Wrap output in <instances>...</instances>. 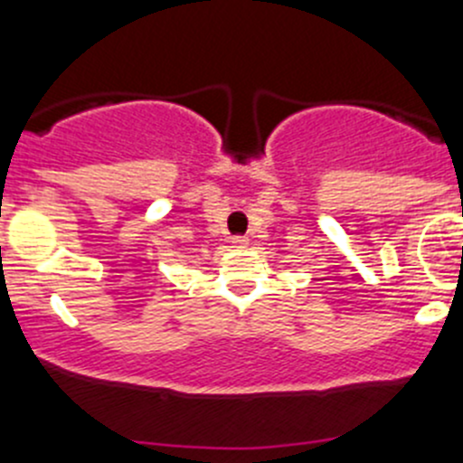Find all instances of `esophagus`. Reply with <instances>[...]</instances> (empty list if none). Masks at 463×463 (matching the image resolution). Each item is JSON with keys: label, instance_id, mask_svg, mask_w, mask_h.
Masks as SVG:
<instances>
[{"label": "esophagus", "instance_id": "1", "mask_svg": "<svg viewBox=\"0 0 463 463\" xmlns=\"http://www.w3.org/2000/svg\"><path fill=\"white\" fill-rule=\"evenodd\" d=\"M232 244H235L237 249H246V246H249V237H232Z\"/></svg>", "mask_w": 463, "mask_h": 463}]
</instances>
